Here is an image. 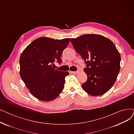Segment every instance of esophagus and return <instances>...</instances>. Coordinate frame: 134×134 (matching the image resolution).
Segmentation results:
<instances>
[{"label":"esophagus","instance_id":"obj_1","mask_svg":"<svg viewBox=\"0 0 134 134\" xmlns=\"http://www.w3.org/2000/svg\"><path fill=\"white\" fill-rule=\"evenodd\" d=\"M70 72L72 74H77L78 73V71H70Z\"/></svg>","mask_w":134,"mask_h":134}]
</instances>
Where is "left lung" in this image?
<instances>
[{
  "label": "left lung",
  "instance_id": "left-lung-1",
  "mask_svg": "<svg viewBox=\"0 0 134 134\" xmlns=\"http://www.w3.org/2000/svg\"><path fill=\"white\" fill-rule=\"evenodd\" d=\"M71 42L86 64L88 79L81 85L90 95L105 94L114 84L120 71V55L114 43L99 34H87Z\"/></svg>",
  "mask_w": 134,
  "mask_h": 134
}]
</instances>
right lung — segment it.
<instances>
[{
  "mask_svg": "<svg viewBox=\"0 0 134 134\" xmlns=\"http://www.w3.org/2000/svg\"><path fill=\"white\" fill-rule=\"evenodd\" d=\"M70 38L54 39L40 37L23 51L20 58V74L32 95L38 100L50 101L64 88L68 72L55 69L54 62L61 63L62 52Z\"/></svg>",
  "mask_w": 134,
  "mask_h": 134,
  "instance_id": "obj_1",
  "label": "right lung"
}]
</instances>
